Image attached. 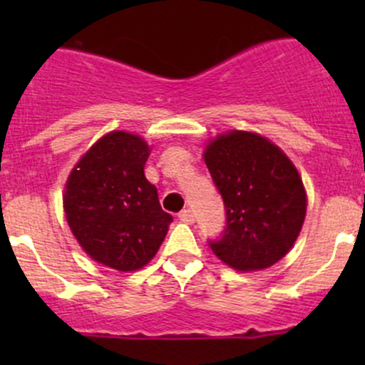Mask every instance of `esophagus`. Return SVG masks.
<instances>
[{"label": "esophagus", "instance_id": "esophagus-1", "mask_svg": "<svg viewBox=\"0 0 365 365\" xmlns=\"http://www.w3.org/2000/svg\"><path fill=\"white\" fill-rule=\"evenodd\" d=\"M178 219L182 220V222H187V224H192L194 220H196V215H194V212L190 208L187 210H182V212L178 213Z\"/></svg>", "mask_w": 365, "mask_h": 365}]
</instances>
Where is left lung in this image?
<instances>
[{
  "mask_svg": "<svg viewBox=\"0 0 365 365\" xmlns=\"http://www.w3.org/2000/svg\"><path fill=\"white\" fill-rule=\"evenodd\" d=\"M205 162L226 208V226L208 240L213 254L242 272L277 263L305 219V190L292 160L252 132L219 135Z\"/></svg>",
  "mask_w": 365,
  "mask_h": 365,
  "instance_id": "left-lung-1",
  "label": "left lung"
}]
</instances>
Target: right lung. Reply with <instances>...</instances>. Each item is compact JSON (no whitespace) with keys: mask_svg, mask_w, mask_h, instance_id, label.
<instances>
[{"mask_svg":"<svg viewBox=\"0 0 365 365\" xmlns=\"http://www.w3.org/2000/svg\"><path fill=\"white\" fill-rule=\"evenodd\" d=\"M148 155L139 135L111 132L77 162L65 190V213L81 247L120 272L145 267L173 222L145 176Z\"/></svg>","mask_w":365,"mask_h":365,"instance_id":"add662e5","label":"right lung"}]
</instances>
